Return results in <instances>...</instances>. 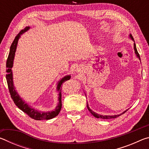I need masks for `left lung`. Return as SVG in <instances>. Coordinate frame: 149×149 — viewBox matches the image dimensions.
<instances>
[{"instance_id": "left-lung-1", "label": "left lung", "mask_w": 149, "mask_h": 149, "mask_svg": "<svg viewBox=\"0 0 149 149\" xmlns=\"http://www.w3.org/2000/svg\"><path fill=\"white\" fill-rule=\"evenodd\" d=\"M130 37L131 39H132V40H133V36H132V35L130 34ZM133 47H134V50H135V52L136 56H137L138 58L139 59V60L141 61V58H140L139 54L138 53L137 50V48H136V45H135V42H134V45H133ZM87 106L88 110H89V112H90L91 113V114H92L93 116H94L95 117L97 118H102V119H112V118H117V117H118V116H121L122 114H124V113L126 112V111H127V110H126L124 111V112H123V113H122V114H118V115H114V116H102V115H99V114H97V113L94 112L93 110H91V108H89V106H88V104H87Z\"/></svg>"}]
</instances>
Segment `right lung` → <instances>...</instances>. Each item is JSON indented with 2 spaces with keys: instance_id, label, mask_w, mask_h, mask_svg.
<instances>
[{
  "instance_id": "obj_1",
  "label": "right lung",
  "mask_w": 149,
  "mask_h": 149,
  "mask_svg": "<svg viewBox=\"0 0 149 149\" xmlns=\"http://www.w3.org/2000/svg\"><path fill=\"white\" fill-rule=\"evenodd\" d=\"M30 28L29 27H26L24 29L22 30L18 34L16 35V37H15L13 42H12L11 46H10V52L8 56V58H7L6 61V72L7 74L6 75V78L7 81V84H8V89L12 99L13 100L14 102L15 103L17 107H18L20 110L23 111L24 112L26 113L27 115L29 116V117H31L33 119L35 120H50L52 119L54 117H56V116L58 115L59 112H60V110L62 108V94H61V85L62 83H64L65 81L68 80L70 79L71 76L70 75H66L62 78V79L59 81L57 85V91H59V97H58V106L55 108L54 111H52V112H39L37 110H35L33 108H31L29 105H27L26 103L22 100L18 95V93L15 89V87L14 86L13 84V76H12V68L13 66V62H14V58L15 56V52H16L17 45V41H18V39L20 37V35L22 33H24V32L27 31V30Z\"/></svg>"
}]
</instances>
